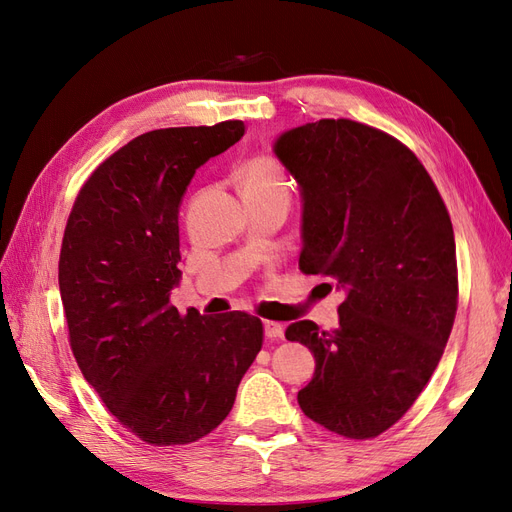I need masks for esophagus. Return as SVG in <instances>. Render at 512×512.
<instances>
[{
	"mask_svg": "<svg viewBox=\"0 0 512 512\" xmlns=\"http://www.w3.org/2000/svg\"><path fill=\"white\" fill-rule=\"evenodd\" d=\"M265 335L269 339H280L284 337V324L273 322V320H265Z\"/></svg>",
	"mask_w": 512,
	"mask_h": 512,
	"instance_id": "34e87169",
	"label": "esophagus"
}]
</instances>
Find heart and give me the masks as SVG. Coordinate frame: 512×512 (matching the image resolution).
<instances>
[{"mask_svg":"<svg viewBox=\"0 0 512 512\" xmlns=\"http://www.w3.org/2000/svg\"><path fill=\"white\" fill-rule=\"evenodd\" d=\"M241 190L245 196L290 194V181L280 162L269 153H258L241 168Z\"/></svg>","mask_w":512,"mask_h":512,"instance_id":"b5f03b06","label":"heart"}]
</instances>
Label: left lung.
<instances>
[{"instance_id": "8db88e82", "label": "left lung", "mask_w": 512, "mask_h": 512, "mask_svg": "<svg viewBox=\"0 0 512 512\" xmlns=\"http://www.w3.org/2000/svg\"><path fill=\"white\" fill-rule=\"evenodd\" d=\"M275 156L301 185L299 269L346 290L335 331L312 320L286 329L316 359L299 406L339 436L376 438L412 408L451 335V215L414 151L365 123H305L280 136Z\"/></svg>"}]
</instances>
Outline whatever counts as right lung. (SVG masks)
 Listing matches in <instances>:
<instances>
[{
    "label": "right lung",
    "instance_id": "obj_1",
    "mask_svg": "<svg viewBox=\"0 0 512 512\" xmlns=\"http://www.w3.org/2000/svg\"><path fill=\"white\" fill-rule=\"evenodd\" d=\"M243 121L132 138L76 194L59 254V292L81 374L117 421L153 446L218 427L262 348L247 312L179 314V205L196 168L235 145Z\"/></svg>",
    "mask_w": 512,
    "mask_h": 512
}]
</instances>
